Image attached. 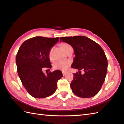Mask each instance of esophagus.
<instances>
[{
	"mask_svg": "<svg viewBox=\"0 0 124 124\" xmlns=\"http://www.w3.org/2000/svg\"><path fill=\"white\" fill-rule=\"evenodd\" d=\"M62 74H63V76H64V75L66 74V73L63 72H62Z\"/></svg>",
	"mask_w": 124,
	"mask_h": 124,
	"instance_id": "1",
	"label": "esophagus"
}]
</instances>
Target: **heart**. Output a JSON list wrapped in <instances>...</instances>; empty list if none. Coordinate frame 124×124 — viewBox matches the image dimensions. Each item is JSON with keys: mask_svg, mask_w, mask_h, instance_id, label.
<instances>
[{"mask_svg": "<svg viewBox=\"0 0 124 124\" xmlns=\"http://www.w3.org/2000/svg\"><path fill=\"white\" fill-rule=\"evenodd\" d=\"M61 46L64 51L66 52V50L68 49L69 47H71L70 45L67 43H63L61 44ZM52 49H51L49 52V57L50 58H52ZM71 62L70 61H58L54 63L53 64V68L54 70H60L64 72V71L67 70L68 67L70 66Z\"/></svg>", "mask_w": 124, "mask_h": 124, "instance_id": "b5f03b06", "label": "heart"}]
</instances>
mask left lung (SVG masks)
Returning <instances> with one entry per match:
<instances>
[{
    "label": "left lung",
    "mask_w": 124,
    "mask_h": 124,
    "mask_svg": "<svg viewBox=\"0 0 124 124\" xmlns=\"http://www.w3.org/2000/svg\"><path fill=\"white\" fill-rule=\"evenodd\" d=\"M60 41L69 44L74 49L75 56L72 68L83 70L85 72L73 74L70 84L73 92L81 98L95 96L101 89L107 72L108 61L103 50L95 41L84 36L61 37Z\"/></svg>",
    "instance_id": "1"
}]
</instances>
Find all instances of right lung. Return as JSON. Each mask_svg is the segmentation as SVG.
Instances as JSON below:
<instances>
[{"instance_id":"right-lung-1","label":"right lung","mask_w":124,"mask_h":124,"mask_svg":"<svg viewBox=\"0 0 124 124\" xmlns=\"http://www.w3.org/2000/svg\"><path fill=\"white\" fill-rule=\"evenodd\" d=\"M59 38H32L23 42L16 57L17 73L25 89L32 97L45 98L57 89V83L63 77L60 70L45 74L43 68H51L49 52Z\"/></svg>"}]
</instances>
